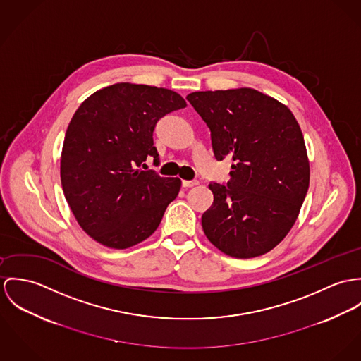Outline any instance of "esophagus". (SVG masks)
Instances as JSON below:
<instances>
[{"label": "esophagus", "mask_w": 361, "mask_h": 361, "mask_svg": "<svg viewBox=\"0 0 361 361\" xmlns=\"http://www.w3.org/2000/svg\"><path fill=\"white\" fill-rule=\"evenodd\" d=\"M194 185H198V181H197V180H191V181L183 180V187H184V188H191V187H194Z\"/></svg>", "instance_id": "34e87169"}]
</instances>
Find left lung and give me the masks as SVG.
I'll list each match as a JSON object with an SVG mask.
<instances>
[{"instance_id": "8db88e82", "label": "left lung", "mask_w": 361, "mask_h": 361, "mask_svg": "<svg viewBox=\"0 0 361 361\" xmlns=\"http://www.w3.org/2000/svg\"><path fill=\"white\" fill-rule=\"evenodd\" d=\"M187 99L210 130L214 158L233 161L226 185L209 184L213 203L202 214L204 235L237 259L267 253L295 224L309 190L298 121L253 88L197 91Z\"/></svg>"}]
</instances>
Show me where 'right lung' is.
I'll use <instances>...</instances> for the list:
<instances>
[{
	"instance_id": "1",
	"label": "right lung",
	"mask_w": 361,
	"mask_h": 361,
	"mask_svg": "<svg viewBox=\"0 0 361 361\" xmlns=\"http://www.w3.org/2000/svg\"><path fill=\"white\" fill-rule=\"evenodd\" d=\"M187 104L177 92L118 82L88 97L66 130L61 181L81 228L92 240L126 249L151 237L181 180L141 170L154 147L157 123Z\"/></svg>"
}]
</instances>
